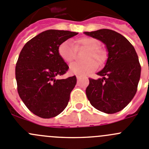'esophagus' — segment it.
<instances>
[{"mask_svg": "<svg viewBox=\"0 0 149 149\" xmlns=\"http://www.w3.org/2000/svg\"><path fill=\"white\" fill-rule=\"evenodd\" d=\"M76 78H77V79H80L81 78V76H79V75H77V76H76Z\"/></svg>", "mask_w": 149, "mask_h": 149, "instance_id": "1", "label": "esophagus"}]
</instances>
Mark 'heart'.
Masks as SVG:
<instances>
[{"label":"heart","instance_id":"heart-1","mask_svg":"<svg viewBox=\"0 0 149 149\" xmlns=\"http://www.w3.org/2000/svg\"><path fill=\"white\" fill-rule=\"evenodd\" d=\"M99 42L90 37H81L73 41V45L70 41H65L60 44L57 49L60 58L66 63H71L75 59L76 50L87 49V52L84 57V63H75L70 66L72 73L80 76H85L94 71L98 65H101L105 62L106 56L102 49H99ZM74 47H73V46ZM95 60V63L92 60Z\"/></svg>","mask_w":149,"mask_h":149}]
</instances>
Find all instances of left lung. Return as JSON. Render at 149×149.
Instances as JSON below:
<instances>
[{"instance_id":"1","label":"left lung","mask_w":149,"mask_h":149,"mask_svg":"<svg viewBox=\"0 0 149 149\" xmlns=\"http://www.w3.org/2000/svg\"><path fill=\"white\" fill-rule=\"evenodd\" d=\"M84 34L103 42L108 52L105 66L97 73L102 78H89L86 97L100 111L119 112L130 103L138 89L141 70L138 54L125 36L114 30L101 29Z\"/></svg>"}]
</instances>
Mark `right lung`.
Listing matches in <instances>:
<instances>
[{"mask_svg": "<svg viewBox=\"0 0 149 149\" xmlns=\"http://www.w3.org/2000/svg\"><path fill=\"white\" fill-rule=\"evenodd\" d=\"M77 34L68 30H46L27 41L20 52L15 68L17 91L26 107L36 116L54 117L68 105L76 77L57 79L69 68L57 49Z\"/></svg>", "mask_w": 149, "mask_h": 149, "instance_id": "right-lung-1", "label": "right lung"}]
</instances>
